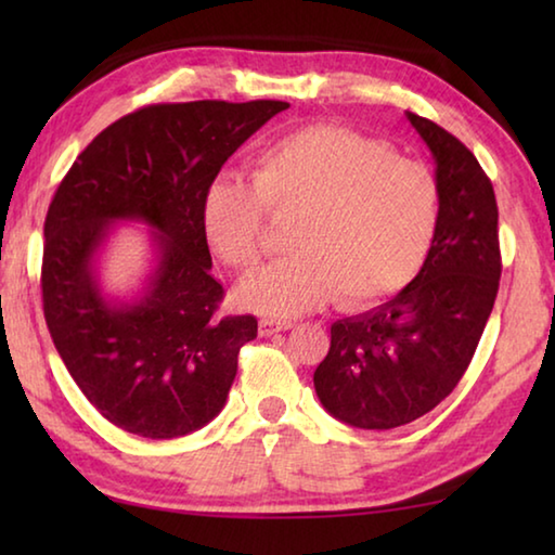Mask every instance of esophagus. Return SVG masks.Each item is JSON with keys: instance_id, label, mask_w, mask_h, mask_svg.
<instances>
[{"instance_id": "obj_1", "label": "esophagus", "mask_w": 555, "mask_h": 555, "mask_svg": "<svg viewBox=\"0 0 555 555\" xmlns=\"http://www.w3.org/2000/svg\"><path fill=\"white\" fill-rule=\"evenodd\" d=\"M291 331V323H281V321H261L259 323V335L261 337H269V335H276V333H284Z\"/></svg>"}]
</instances>
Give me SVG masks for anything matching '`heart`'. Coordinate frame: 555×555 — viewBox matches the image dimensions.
Masks as SVG:
<instances>
[{"instance_id":"1","label":"heart","mask_w":555,"mask_h":555,"mask_svg":"<svg viewBox=\"0 0 555 555\" xmlns=\"http://www.w3.org/2000/svg\"><path fill=\"white\" fill-rule=\"evenodd\" d=\"M264 212L294 220L286 249L237 286L240 306L294 318L337 296L362 311L393 298L426 264L440 222V191L424 164L335 125H313L261 149L249 178L208 185L201 222L224 264L247 271L264 255Z\"/></svg>"}]
</instances>
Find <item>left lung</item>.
<instances>
[{
	"label": "left lung",
	"instance_id": "obj_1",
	"mask_svg": "<svg viewBox=\"0 0 555 555\" xmlns=\"http://www.w3.org/2000/svg\"><path fill=\"white\" fill-rule=\"evenodd\" d=\"M406 119L436 164V242L401 294L331 325V350L313 374L323 409L367 430L411 424L457 387L502 274L490 178L450 131L413 112Z\"/></svg>",
	"mask_w": 555,
	"mask_h": 555
}]
</instances>
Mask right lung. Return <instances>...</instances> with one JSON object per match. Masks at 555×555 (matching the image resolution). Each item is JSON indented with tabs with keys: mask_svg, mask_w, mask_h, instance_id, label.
I'll use <instances>...</instances> for the list:
<instances>
[{
	"mask_svg": "<svg viewBox=\"0 0 555 555\" xmlns=\"http://www.w3.org/2000/svg\"><path fill=\"white\" fill-rule=\"evenodd\" d=\"M288 102H178L117 119L55 191L43 224V315L70 377L109 424L166 440L218 416L255 315H218L201 205L222 164ZM117 221H142L153 269L127 299L101 288Z\"/></svg>",
	"mask_w": 555,
	"mask_h": 555,
	"instance_id": "1",
	"label": "right lung"
}]
</instances>
